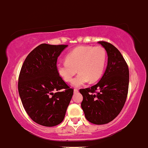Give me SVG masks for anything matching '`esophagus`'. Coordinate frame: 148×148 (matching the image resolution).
I'll return each instance as SVG.
<instances>
[{"instance_id": "obj_1", "label": "esophagus", "mask_w": 148, "mask_h": 148, "mask_svg": "<svg viewBox=\"0 0 148 148\" xmlns=\"http://www.w3.org/2000/svg\"><path fill=\"white\" fill-rule=\"evenodd\" d=\"M78 92V89H74V92H75V93H76V92Z\"/></svg>"}]
</instances>
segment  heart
Instances as JSON below:
<instances>
[{
	"mask_svg": "<svg viewBox=\"0 0 148 148\" xmlns=\"http://www.w3.org/2000/svg\"><path fill=\"white\" fill-rule=\"evenodd\" d=\"M107 61V52L101 46H80L66 56V61L58 63L57 72L66 82L73 81V86L80 87L90 81L99 80L104 73Z\"/></svg>",
	"mask_w": 148,
	"mask_h": 148,
	"instance_id": "obj_1",
	"label": "heart"
}]
</instances>
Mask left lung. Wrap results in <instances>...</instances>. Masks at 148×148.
Returning a JSON list of instances; mask_svg holds the SVG:
<instances>
[{"label": "left lung", "mask_w": 148, "mask_h": 148, "mask_svg": "<svg viewBox=\"0 0 148 148\" xmlns=\"http://www.w3.org/2000/svg\"><path fill=\"white\" fill-rule=\"evenodd\" d=\"M108 53V66L96 84L81 89L82 108L87 121L104 125L119 114L126 101L129 86V69L119 49L106 41H99Z\"/></svg>", "instance_id": "obj_1"}]
</instances>
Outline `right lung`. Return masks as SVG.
<instances>
[{"mask_svg": "<svg viewBox=\"0 0 148 148\" xmlns=\"http://www.w3.org/2000/svg\"><path fill=\"white\" fill-rule=\"evenodd\" d=\"M68 45L38 46L27 56L18 78V92L26 112L37 124L59 125L64 119L73 89L57 72V60Z\"/></svg>", "mask_w": 148, "mask_h": 148, "instance_id": "1", "label": "right lung"}]
</instances>
